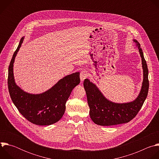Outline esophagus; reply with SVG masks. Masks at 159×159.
I'll return each mask as SVG.
<instances>
[{"mask_svg":"<svg viewBox=\"0 0 159 159\" xmlns=\"http://www.w3.org/2000/svg\"><path fill=\"white\" fill-rule=\"evenodd\" d=\"M88 77V75H87V73L86 71L85 70H82V72H80V80L81 82H83L85 79H87Z\"/></svg>","mask_w":159,"mask_h":159,"instance_id":"esophagus-1","label":"esophagus"}]
</instances>
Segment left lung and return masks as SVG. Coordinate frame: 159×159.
<instances>
[{
	"label": "left lung",
	"mask_w": 159,
	"mask_h": 159,
	"mask_svg": "<svg viewBox=\"0 0 159 159\" xmlns=\"http://www.w3.org/2000/svg\"><path fill=\"white\" fill-rule=\"evenodd\" d=\"M133 41L139 48L143 70L142 86L137 99L127 103L112 102L107 100L96 85L89 79H86L84 81V87L90 108L89 115L94 123L98 125L112 126L128 123L137 116L147 98L149 88L148 67L140 44L137 40Z\"/></svg>",
	"instance_id": "left-lung-1"
}]
</instances>
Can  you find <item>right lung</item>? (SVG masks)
<instances>
[{
  "instance_id": "right-lung-1",
  "label": "right lung",
  "mask_w": 159,
  "mask_h": 159,
  "mask_svg": "<svg viewBox=\"0 0 159 159\" xmlns=\"http://www.w3.org/2000/svg\"><path fill=\"white\" fill-rule=\"evenodd\" d=\"M22 38L9 66L7 84L11 99L20 114L30 122L37 125H50L58 121L65 111V104L73 89L80 83L79 72L60 80L47 91L39 94L25 92L14 81L13 63L21 44Z\"/></svg>"
}]
</instances>
